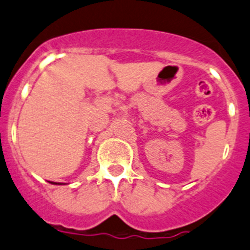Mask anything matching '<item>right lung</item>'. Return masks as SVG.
<instances>
[{
    "label": "right lung",
    "instance_id": "obj_1",
    "mask_svg": "<svg viewBox=\"0 0 250 250\" xmlns=\"http://www.w3.org/2000/svg\"><path fill=\"white\" fill-rule=\"evenodd\" d=\"M55 184H58V183H55Z\"/></svg>",
    "mask_w": 250,
    "mask_h": 250
}]
</instances>
